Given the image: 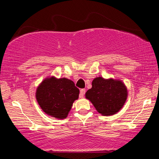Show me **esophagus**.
Here are the masks:
<instances>
[{
	"label": "esophagus",
	"mask_w": 159,
	"mask_h": 159,
	"mask_svg": "<svg viewBox=\"0 0 159 159\" xmlns=\"http://www.w3.org/2000/svg\"><path fill=\"white\" fill-rule=\"evenodd\" d=\"M85 93H86V90H85V89H81V90H80L79 97H80V98H83L84 96Z\"/></svg>",
	"instance_id": "1"
}]
</instances>
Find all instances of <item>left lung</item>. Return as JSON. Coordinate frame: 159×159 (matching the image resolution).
I'll list each match as a JSON object with an SVG mask.
<instances>
[{"label": "left lung", "instance_id": "1", "mask_svg": "<svg viewBox=\"0 0 159 159\" xmlns=\"http://www.w3.org/2000/svg\"><path fill=\"white\" fill-rule=\"evenodd\" d=\"M86 98L93 103L99 114L110 116L118 112L127 98V89L123 82L114 79L96 78Z\"/></svg>", "mask_w": 159, "mask_h": 159}]
</instances>
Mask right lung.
Returning <instances> with one entry per match:
<instances>
[{
    "label": "right lung",
    "mask_w": 159,
    "mask_h": 159,
    "mask_svg": "<svg viewBox=\"0 0 159 159\" xmlns=\"http://www.w3.org/2000/svg\"><path fill=\"white\" fill-rule=\"evenodd\" d=\"M79 89L67 78L45 79L36 90V97L45 113L63 119L68 115L75 100L78 99Z\"/></svg>",
    "instance_id": "1"
}]
</instances>
